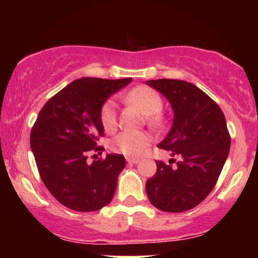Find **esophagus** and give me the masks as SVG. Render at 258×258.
<instances>
[{"instance_id": "esophagus-1", "label": "esophagus", "mask_w": 258, "mask_h": 258, "mask_svg": "<svg viewBox=\"0 0 258 258\" xmlns=\"http://www.w3.org/2000/svg\"><path fill=\"white\" fill-rule=\"evenodd\" d=\"M126 161L128 162V164H137V162H139V159L138 158H126Z\"/></svg>"}]
</instances>
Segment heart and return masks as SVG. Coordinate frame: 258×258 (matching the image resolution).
Segmentation results:
<instances>
[{
	"label": "heart",
	"mask_w": 258,
	"mask_h": 258,
	"mask_svg": "<svg viewBox=\"0 0 258 258\" xmlns=\"http://www.w3.org/2000/svg\"><path fill=\"white\" fill-rule=\"evenodd\" d=\"M130 103L138 106L144 114L148 115V122L152 127H159L162 123V117L159 114L164 108V100L154 88L149 86H138L126 94ZM116 102L109 98L100 108L99 117L103 128L106 132L114 131L117 123ZM150 144V138L144 132L123 131L111 141V149L126 156H138Z\"/></svg>",
	"instance_id": "heart-1"
}]
</instances>
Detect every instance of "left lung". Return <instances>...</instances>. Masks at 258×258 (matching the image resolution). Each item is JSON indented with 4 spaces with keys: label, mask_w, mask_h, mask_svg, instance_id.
Returning <instances> with one entry per match:
<instances>
[{
    "label": "left lung",
    "mask_w": 258,
    "mask_h": 258,
    "mask_svg": "<svg viewBox=\"0 0 258 258\" xmlns=\"http://www.w3.org/2000/svg\"><path fill=\"white\" fill-rule=\"evenodd\" d=\"M172 105L171 131L159 144L170 150L176 166L156 161V172L147 180L150 203L165 212L193 209L211 193L217 183L230 148V135L223 111L214 99L186 81L149 80Z\"/></svg>",
    "instance_id": "1"
}]
</instances>
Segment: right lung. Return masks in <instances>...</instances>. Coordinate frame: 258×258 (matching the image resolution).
<instances>
[{
  "instance_id": "obj_1",
  "label": "right lung",
  "mask_w": 258,
  "mask_h": 258,
  "mask_svg": "<svg viewBox=\"0 0 258 258\" xmlns=\"http://www.w3.org/2000/svg\"><path fill=\"white\" fill-rule=\"evenodd\" d=\"M131 81V78L75 80L41 109L30 133L31 150L41 179L61 205L90 212L111 201L125 158L108 154L88 165L87 153L104 150L98 146L104 136L100 108L110 94Z\"/></svg>"
}]
</instances>
